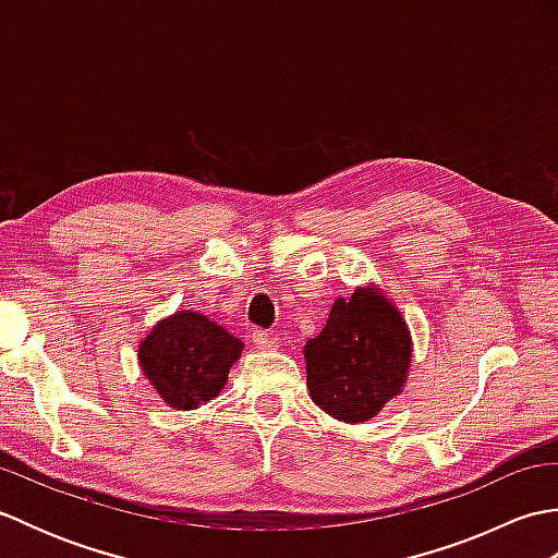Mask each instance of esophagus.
Wrapping results in <instances>:
<instances>
[{
	"mask_svg": "<svg viewBox=\"0 0 558 558\" xmlns=\"http://www.w3.org/2000/svg\"><path fill=\"white\" fill-rule=\"evenodd\" d=\"M252 340H254V345H256L258 350H266V352H272V350L280 348L278 338L272 336V333H268V330H254Z\"/></svg>",
	"mask_w": 558,
	"mask_h": 558,
	"instance_id": "34e87169",
	"label": "esophagus"
}]
</instances>
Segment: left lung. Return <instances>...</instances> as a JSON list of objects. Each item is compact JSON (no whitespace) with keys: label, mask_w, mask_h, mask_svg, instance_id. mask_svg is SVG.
Wrapping results in <instances>:
<instances>
[{"label":"left lung","mask_w":558,"mask_h":558,"mask_svg":"<svg viewBox=\"0 0 558 558\" xmlns=\"http://www.w3.org/2000/svg\"><path fill=\"white\" fill-rule=\"evenodd\" d=\"M306 388L333 420L369 422L408 384L412 336L402 312L376 286L338 298L322 333L306 340Z\"/></svg>","instance_id":"left-lung-1"}]
</instances>
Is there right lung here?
Listing matches in <instances>:
<instances>
[{
  "mask_svg": "<svg viewBox=\"0 0 558 558\" xmlns=\"http://www.w3.org/2000/svg\"><path fill=\"white\" fill-rule=\"evenodd\" d=\"M244 342L194 310L160 318L138 340V366L172 410H196L220 396Z\"/></svg>",
  "mask_w": 558,
  "mask_h": 558,
  "instance_id": "1",
  "label": "right lung"
}]
</instances>
